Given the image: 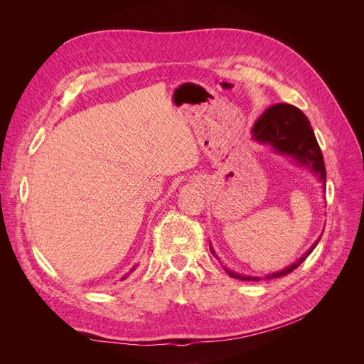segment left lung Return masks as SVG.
Here are the masks:
<instances>
[{
	"label": "left lung",
	"mask_w": 364,
	"mask_h": 364,
	"mask_svg": "<svg viewBox=\"0 0 364 364\" xmlns=\"http://www.w3.org/2000/svg\"><path fill=\"white\" fill-rule=\"evenodd\" d=\"M252 138L258 141L259 144H267L274 151L279 153L282 156L291 158L296 164L302 165V167L310 170L316 179L322 183L323 191L326 190V170L321 147L317 144V139L314 136V132L311 129L310 121L305 117V114L297 109L296 106L287 103H278L270 106L266 112H264L252 127ZM317 238L314 245L308 249L304 255L294 261L291 266L285 267L279 272H274L272 274H266L264 279H274L281 278L297 269L305 261V258L310 255L313 249L318 243ZM211 247L213 255L215 252ZM215 258H218L215 255ZM225 270L229 273V277L241 279V281H261L259 277H246V274H238L235 272H230L228 267Z\"/></svg>",
	"instance_id": "left-lung-1"
}]
</instances>
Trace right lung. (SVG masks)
<instances>
[{
    "label": "right lung",
    "instance_id": "right-lung-1",
    "mask_svg": "<svg viewBox=\"0 0 364 364\" xmlns=\"http://www.w3.org/2000/svg\"><path fill=\"white\" fill-rule=\"evenodd\" d=\"M135 269H136V266H135V267H132V269H130V272H134ZM130 272H129V273H130ZM126 277H127V274H126ZM126 277H123V278H121V279H126Z\"/></svg>",
    "mask_w": 364,
    "mask_h": 364
}]
</instances>
